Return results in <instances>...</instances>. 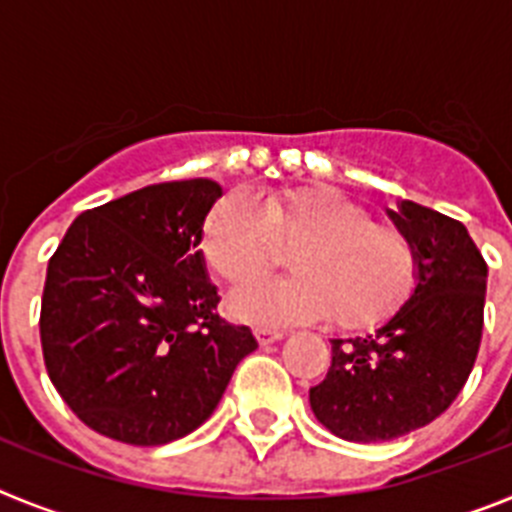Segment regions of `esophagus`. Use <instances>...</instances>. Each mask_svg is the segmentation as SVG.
I'll use <instances>...</instances> for the list:
<instances>
[{
	"label": "esophagus",
	"mask_w": 512,
	"mask_h": 512,
	"mask_svg": "<svg viewBox=\"0 0 512 512\" xmlns=\"http://www.w3.org/2000/svg\"><path fill=\"white\" fill-rule=\"evenodd\" d=\"M253 333H256V338H259L261 346H269V343H277L284 338V330L269 328V325H259V328H253Z\"/></svg>",
	"instance_id": "1"
}]
</instances>
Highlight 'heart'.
I'll list each match as a JSON object with an SVG mask.
<instances>
[{
	"instance_id": "b5f03b06",
	"label": "heart",
	"mask_w": 512,
	"mask_h": 512,
	"mask_svg": "<svg viewBox=\"0 0 512 512\" xmlns=\"http://www.w3.org/2000/svg\"><path fill=\"white\" fill-rule=\"evenodd\" d=\"M200 251L228 287L259 282L292 251L295 277L230 300L233 315L259 325L333 318L338 328H372L400 310L418 279L413 238L330 189H284L259 202L228 194L205 215Z\"/></svg>"
}]
</instances>
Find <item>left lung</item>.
<instances>
[{
	"label": "left lung",
	"instance_id": "left-lung-1",
	"mask_svg": "<svg viewBox=\"0 0 512 512\" xmlns=\"http://www.w3.org/2000/svg\"><path fill=\"white\" fill-rule=\"evenodd\" d=\"M392 223L413 238L418 284L364 338H333V361L310 390L315 418L338 438L392 441L449 408L472 374L485 325L487 264L467 228L402 200Z\"/></svg>",
	"mask_w": 512,
	"mask_h": 512
}]
</instances>
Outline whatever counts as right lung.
Returning a JSON list of instances; mask_svg holds the SVG:
<instances>
[{"instance_id":"obj_1","label":"right lung","mask_w":512,"mask_h":512,"mask_svg":"<svg viewBox=\"0 0 512 512\" xmlns=\"http://www.w3.org/2000/svg\"><path fill=\"white\" fill-rule=\"evenodd\" d=\"M220 197L210 179L151 184L81 212L48 261L45 369L92 431L133 446L187 436L259 346L217 315L197 248Z\"/></svg>"}]
</instances>
